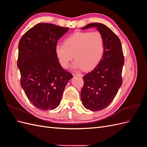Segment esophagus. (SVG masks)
Instances as JSON below:
<instances>
[{"label":"esophagus","mask_w":147,"mask_h":147,"mask_svg":"<svg viewBox=\"0 0 147 147\" xmlns=\"http://www.w3.org/2000/svg\"><path fill=\"white\" fill-rule=\"evenodd\" d=\"M74 76H78V77H83V75L81 74H73Z\"/></svg>","instance_id":"esophagus-1"}]
</instances>
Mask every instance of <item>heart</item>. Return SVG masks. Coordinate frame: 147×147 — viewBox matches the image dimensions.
<instances>
[{"mask_svg":"<svg viewBox=\"0 0 147 147\" xmlns=\"http://www.w3.org/2000/svg\"><path fill=\"white\" fill-rule=\"evenodd\" d=\"M55 51L63 68L67 67L74 55L73 69L90 70L99 64L104 55V37L97 31L74 32L65 38L64 45L57 43Z\"/></svg>","mask_w":147,"mask_h":147,"instance_id":"1","label":"heart"}]
</instances>
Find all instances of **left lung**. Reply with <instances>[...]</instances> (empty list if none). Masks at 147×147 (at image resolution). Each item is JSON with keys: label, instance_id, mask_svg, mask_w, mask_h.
I'll list each match as a JSON object with an SVG mask.
<instances>
[{"label": "left lung", "instance_id": "obj_1", "mask_svg": "<svg viewBox=\"0 0 147 147\" xmlns=\"http://www.w3.org/2000/svg\"><path fill=\"white\" fill-rule=\"evenodd\" d=\"M91 28H97L103 36L104 52L99 64L83 78L81 100L86 109L98 111L113 101L121 87L124 60L121 42L112 30L98 23L88 24L81 29Z\"/></svg>", "mask_w": 147, "mask_h": 147}]
</instances>
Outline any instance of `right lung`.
<instances>
[{
  "label": "right lung",
  "instance_id": "obj_1",
  "mask_svg": "<svg viewBox=\"0 0 147 147\" xmlns=\"http://www.w3.org/2000/svg\"><path fill=\"white\" fill-rule=\"evenodd\" d=\"M68 30L51 23H39L20 40L17 65L21 86L29 101L38 109L57 107L66 84L73 78L61 67L55 51L57 40Z\"/></svg>",
  "mask_w": 147,
  "mask_h": 147
}]
</instances>
